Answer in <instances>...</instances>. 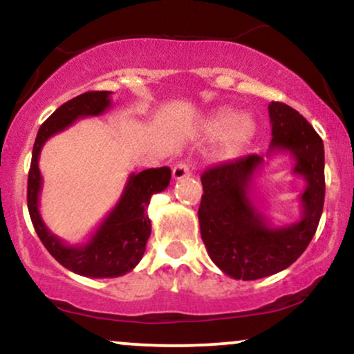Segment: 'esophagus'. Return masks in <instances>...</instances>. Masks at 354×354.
I'll use <instances>...</instances> for the list:
<instances>
[{"label": "esophagus", "mask_w": 354, "mask_h": 354, "mask_svg": "<svg viewBox=\"0 0 354 354\" xmlns=\"http://www.w3.org/2000/svg\"><path fill=\"white\" fill-rule=\"evenodd\" d=\"M191 174V168L188 163H178L173 168V178L174 180H183V178L189 176Z\"/></svg>", "instance_id": "34e87169"}]
</instances>
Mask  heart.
Segmentation results:
<instances>
[{
    "label": "heart",
    "instance_id": "1",
    "mask_svg": "<svg viewBox=\"0 0 354 354\" xmlns=\"http://www.w3.org/2000/svg\"><path fill=\"white\" fill-rule=\"evenodd\" d=\"M206 131L211 136L221 138V154L225 158H234L241 154L250 146L256 135V121L251 115L225 109L208 121Z\"/></svg>",
    "mask_w": 354,
    "mask_h": 354
}]
</instances>
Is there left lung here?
Wrapping results in <instances>:
<instances>
[{
    "label": "left lung",
    "instance_id": "8db88e82",
    "mask_svg": "<svg viewBox=\"0 0 354 354\" xmlns=\"http://www.w3.org/2000/svg\"><path fill=\"white\" fill-rule=\"evenodd\" d=\"M270 151L290 153L293 173L306 181L299 196L301 218L291 225H270L253 203V178L263 156L250 154L223 163L201 174L203 191L198 209L201 238L209 258L225 274L251 281L291 266L315 236L324 203V146L315 128L296 109L278 101L270 106Z\"/></svg>",
    "mask_w": 354,
    "mask_h": 354
}]
</instances>
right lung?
<instances>
[{"label":"right lung","instance_id":"add662e5","mask_svg":"<svg viewBox=\"0 0 354 354\" xmlns=\"http://www.w3.org/2000/svg\"><path fill=\"white\" fill-rule=\"evenodd\" d=\"M109 106L111 91H88L61 104L36 135L28 173V211L39 239L59 265L86 278L123 276L141 261L146 241L151 234V221L148 218L149 200L154 193L168 188L171 180V169L168 166L129 174L120 201L84 245H66L48 230L39 214L43 178L38 160L43 145L80 118L103 115Z\"/></svg>","mask_w":354,"mask_h":354}]
</instances>
